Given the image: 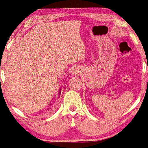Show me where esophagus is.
Masks as SVG:
<instances>
[{"mask_svg":"<svg viewBox=\"0 0 148 148\" xmlns=\"http://www.w3.org/2000/svg\"><path fill=\"white\" fill-rule=\"evenodd\" d=\"M73 73H75V74H77V73H78V72H77V71H74Z\"/></svg>","mask_w":148,"mask_h":148,"instance_id":"1","label":"esophagus"}]
</instances>
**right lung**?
Listing matches in <instances>:
<instances>
[{
	"instance_id": "obj_1",
	"label": "right lung",
	"mask_w": 148,
	"mask_h": 148,
	"mask_svg": "<svg viewBox=\"0 0 148 148\" xmlns=\"http://www.w3.org/2000/svg\"><path fill=\"white\" fill-rule=\"evenodd\" d=\"M61 89H60V90H59V96H60V93H61Z\"/></svg>"
}]
</instances>
